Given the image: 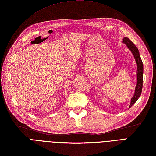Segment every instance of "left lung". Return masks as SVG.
Wrapping results in <instances>:
<instances>
[{
    "label": "left lung",
    "instance_id": "8db88e82",
    "mask_svg": "<svg viewBox=\"0 0 156 156\" xmlns=\"http://www.w3.org/2000/svg\"><path fill=\"white\" fill-rule=\"evenodd\" d=\"M122 43L125 44L128 49L131 51L133 54L135 60L137 63V84L135 87V93L133 96V97L131 99V103L129 105V108H131L132 105L135 104L136 101L138 100V98H140L141 94L142 91V87H143V74H144V65L143 62L140 57V52L137 48L135 46V45L132 42L130 39L127 37H124L122 39Z\"/></svg>",
    "mask_w": 156,
    "mask_h": 156
}]
</instances>
